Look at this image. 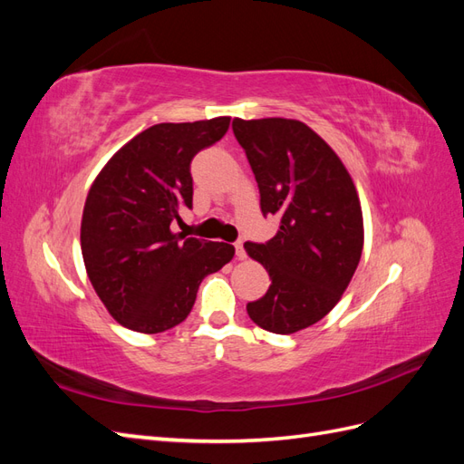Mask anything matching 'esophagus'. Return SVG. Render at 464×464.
Wrapping results in <instances>:
<instances>
[{
    "mask_svg": "<svg viewBox=\"0 0 464 464\" xmlns=\"http://www.w3.org/2000/svg\"><path fill=\"white\" fill-rule=\"evenodd\" d=\"M234 247H236V256H237V259H246V249H244V242H242V240H237V242L234 244Z\"/></svg>",
    "mask_w": 464,
    "mask_h": 464,
    "instance_id": "34e87169",
    "label": "esophagus"
}]
</instances>
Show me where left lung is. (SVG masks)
Returning a JSON list of instances; mask_svg holds the SVG:
<instances>
[{
  "label": "left lung",
  "mask_w": 464,
  "mask_h": 464,
  "mask_svg": "<svg viewBox=\"0 0 464 464\" xmlns=\"http://www.w3.org/2000/svg\"><path fill=\"white\" fill-rule=\"evenodd\" d=\"M261 195L263 215L280 218L275 237L246 242L271 276L247 315L265 331L292 334L325 317L360 263L362 207L336 152L298 120L232 121Z\"/></svg>",
  "instance_id": "obj_1"
}]
</instances>
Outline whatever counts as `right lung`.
Wrapping results in <instances>:
<instances>
[{"mask_svg": "<svg viewBox=\"0 0 464 464\" xmlns=\"http://www.w3.org/2000/svg\"><path fill=\"white\" fill-rule=\"evenodd\" d=\"M230 118L157 123L108 160L87 195L81 251L110 315L137 333L179 325L201 280L234 257V246L174 234L193 205L195 154L228 131Z\"/></svg>", "mask_w": 464, "mask_h": 464, "instance_id": "obj_1", "label": "right lung"}]
</instances>
